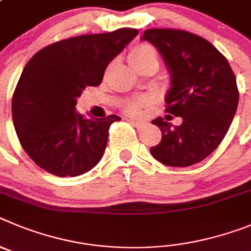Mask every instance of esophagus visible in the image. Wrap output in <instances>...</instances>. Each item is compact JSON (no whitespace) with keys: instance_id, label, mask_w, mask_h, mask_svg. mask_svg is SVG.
<instances>
[{"instance_id":"1","label":"esophagus","mask_w":251,"mask_h":251,"mask_svg":"<svg viewBox=\"0 0 251 251\" xmlns=\"http://www.w3.org/2000/svg\"><path fill=\"white\" fill-rule=\"evenodd\" d=\"M128 121H130L131 124L134 126H136L137 128H142L145 127L146 125H148V123H146L145 120H140V119H134V117H128Z\"/></svg>"}]
</instances>
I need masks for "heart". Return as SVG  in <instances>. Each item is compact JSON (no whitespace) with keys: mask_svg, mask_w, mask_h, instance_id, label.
<instances>
[{"mask_svg":"<svg viewBox=\"0 0 251 251\" xmlns=\"http://www.w3.org/2000/svg\"><path fill=\"white\" fill-rule=\"evenodd\" d=\"M149 58H153V60H157L156 57V52H155V50L152 49L149 45H139L135 49L131 50L130 55H128V60H130L131 65L132 66H137L139 64L144 62V61L149 60ZM148 103V100L146 99H135V100H131L130 102L127 103V111L130 112H136L137 110L141 107V106L146 105Z\"/></svg>","mask_w":251,"mask_h":251,"instance_id":"obj_1","label":"heart"}]
</instances>
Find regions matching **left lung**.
<instances>
[{
    "instance_id": "left-lung-1",
    "label": "left lung",
    "mask_w": 251,
    "mask_h": 251,
    "mask_svg": "<svg viewBox=\"0 0 251 251\" xmlns=\"http://www.w3.org/2000/svg\"><path fill=\"white\" fill-rule=\"evenodd\" d=\"M141 40L161 53L171 78L166 111L182 120L177 126L161 117L151 121L162 134L151 155L175 168L198 164L220 145L231 125L239 102L235 75L216 47L198 35L151 28Z\"/></svg>"
}]
</instances>
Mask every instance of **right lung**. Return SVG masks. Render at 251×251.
Here are the masks:
<instances>
[{
    "label": "right lung",
    "mask_w": 251,
    "mask_h": 251,
    "mask_svg": "<svg viewBox=\"0 0 251 251\" xmlns=\"http://www.w3.org/2000/svg\"><path fill=\"white\" fill-rule=\"evenodd\" d=\"M139 33L119 28L82 35L44 47L25 66L12 98L20 142L38 166L52 175L78 176L99 164L116 115L85 119L76 111L86 86H99L107 65Z\"/></svg>",
    "instance_id": "add662e5"
}]
</instances>
